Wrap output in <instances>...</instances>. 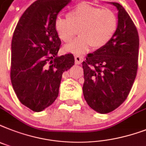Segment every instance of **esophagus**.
Here are the masks:
<instances>
[{"mask_svg": "<svg viewBox=\"0 0 146 146\" xmlns=\"http://www.w3.org/2000/svg\"><path fill=\"white\" fill-rule=\"evenodd\" d=\"M83 61V58L80 55H76L75 56V62L76 64H80Z\"/></svg>", "mask_w": 146, "mask_h": 146, "instance_id": "obj_1", "label": "esophagus"}]
</instances>
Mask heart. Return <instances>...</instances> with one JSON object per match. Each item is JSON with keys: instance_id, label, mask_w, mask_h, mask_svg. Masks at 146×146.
I'll list each match as a JSON object with an SVG mask.
<instances>
[{"instance_id": "b5f03b06", "label": "heart", "mask_w": 146, "mask_h": 146, "mask_svg": "<svg viewBox=\"0 0 146 146\" xmlns=\"http://www.w3.org/2000/svg\"><path fill=\"white\" fill-rule=\"evenodd\" d=\"M54 27L60 40L66 43L73 40L78 31L80 36L64 50L82 54L91 46L99 50L110 42L118 28V18L110 9L82 3L71 9L67 19L57 17Z\"/></svg>"}]
</instances>
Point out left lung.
<instances>
[{
	"mask_svg": "<svg viewBox=\"0 0 146 146\" xmlns=\"http://www.w3.org/2000/svg\"><path fill=\"white\" fill-rule=\"evenodd\" d=\"M115 6L118 28L104 48L82 62L85 100L96 112L106 114L121 106L131 92L138 69L139 40L134 23L122 6Z\"/></svg>",
	"mask_w": 146,
	"mask_h": 146,
	"instance_id": "8db88e82",
	"label": "left lung"
}]
</instances>
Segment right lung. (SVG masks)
<instances>
[{
  "instance_id": "right-lung-1",
  "label": "right lung",
  "mask_w": 146,
  "mask_h": 146,
  "mask_svg": "<svg viewBox=\"0 0 146 146\" xmlns=\"http://www.w3.org/2000/svg\"><path fill=\"white\" fill-rule=\"evenodd\" d=\"M71 0H37L20 18L12 39L10 79L19 101L41 112L58 96L62 74L74 65L72 54L58 56L54 30L58 13Z\"/></svg>"
}]
</instances>
